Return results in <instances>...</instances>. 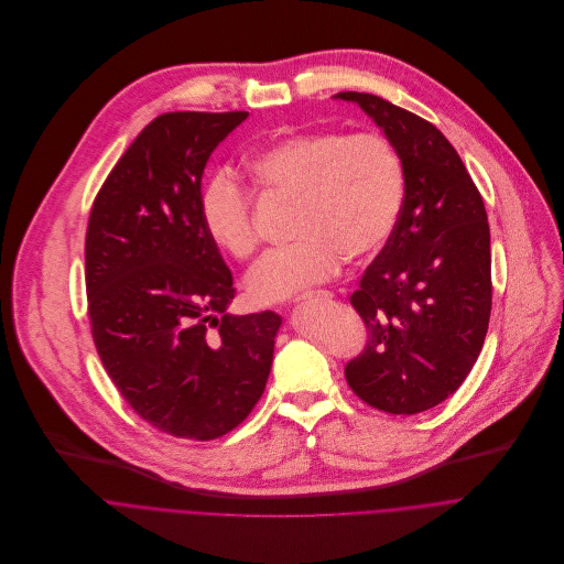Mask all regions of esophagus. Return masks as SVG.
<instances>
[{"instance_id": "obj_1", "label": "esophagus", "mask_w": 564, "mask_h": 564, "mask_svg": "<svg viewBox=\"0 0 564 564\" xmlns=\"http://www.w3.org/2000/svg\"><path fill=\"white\" fill-rule=\"evenodd\" d=\"M333 297L330 291H311V293H304L297 297V302H313V300H328Z\"/></svg>"}]
</instances>
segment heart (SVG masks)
<instances>
[{
	"label": "heart",
	"mask_w": 564,
	"mask_h": 564,
	"mask_svg": "<svg viewBox=\"0 0 564 564\" xmlns=\"http://www.w3.org/2000/svg\"><path fill=\"white\" fill-rule=\"evenodd\" d=\"M269 197L295 199V245L267 253L247 278L253 302L269 304L328 280L343 264L376 256L391 238L404 199V166L380 133L293 131L251 158ZM208 240L236 260L260 247L253 197L229 173H215L199 197Z\"/></svg>",
	"instance_id": "b5f03b06"
}]
</instances>
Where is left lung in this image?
Listing matches in <instances>:
<instances>
[{"label":"left lung","instance_id":"8db88e82","mask_svg":"<svg viewBox=\"0 0 564 564\" xmlns=\"http://www.w3.org/2000/svg\"><path fill=\"white\" fill-rule=\"evenodd\" d=\"M337 97L373 118L404 166L395 229L351 293L367 345L345 376L373 409L413 415L456 393L482 351L494 291L487 210L431 122L371 93Z\"/></svg>","mask_w":564,"mask_h":564}]
</instances>
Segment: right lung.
I'll use <instances>...</instances> for the list:
<instances>
[{
    "mask_svg": "<svg viewBox=\"0 0 564 564\" xmlns=\"http://www.w3.org/2000/svg\"><path fill=\"white\" fill-rule=\"evenodd\" d=\"M247 110L155 118L104 180L86 229V295L99 360L162 433L215 440L264 393L280 315H231L234 275L199 219L202 175Z\"/></svg>",
    "mask_w": 564,
    "mask_h": 564,
    "instance_id": "1",
    "label": "right lung"
}]
</instances>
